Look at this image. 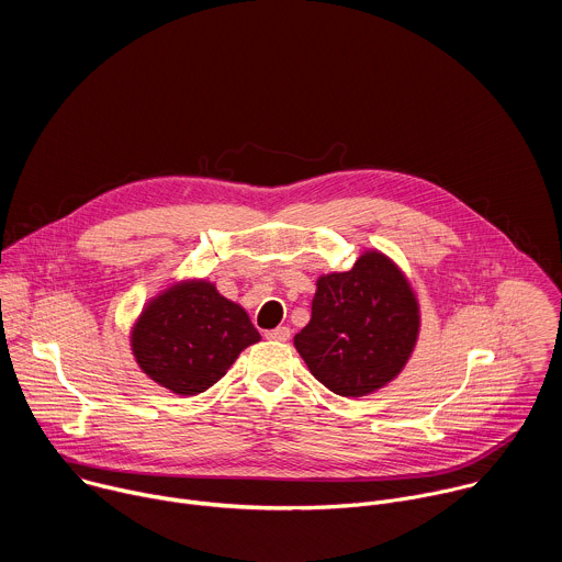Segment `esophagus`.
Here are the masks:
<instances>
[{
	"label": "esophagus",
	"instance_id": "obj_1",
	"mask_svg": "<svg viewBox=\"0 0 562 562\" xmlns=\"http://www.w3.org/2000/svg\"><path fill=\"white\" fill-rule=\"evenodd\" d=\"M267 338L276 340V342H286L291 338V329L289 327H276V329L267 331Z\"/></svg>",
	"mask_w": 562,
	"mask_h": 562
}]
</instances>
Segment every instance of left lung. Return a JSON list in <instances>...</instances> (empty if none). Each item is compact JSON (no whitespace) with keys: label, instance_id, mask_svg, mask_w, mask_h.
<instances>
[{"label":"left lung","instance_id":"1","mask_svg":"<svg viewBox=\"0 0 562 562\" xmlns=\"http://www.w3.org/2000/svg\"><path fill=\"white\" fill-rule=\"evenodd\" d=\"M420 325V302L407 273L386 254L367 249L351 271L315 280L311 319L293 345L329 391L362 397L403 373Z\"/></svg>","mask_w":562,"mask_h":562}]
</instances>
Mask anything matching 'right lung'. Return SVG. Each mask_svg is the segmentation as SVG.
I'll return each instance as SVG.
<instances>
[{
  "instance_id": "1",
  "label": "right lung",
  "mask_w": 562,
  "mask_h": 562,
  "mask_svg": "<svg viewBox=\"0 0 562 562\" xmlns=\"http://www.w3.org/2000/svg\"><path fill=\"white\" fill-rule=\"evenodd\" d=\"M131 353L153 382L189 397L213 386L247 347L262 340L249 313L206 278H184L144 302Z\"/></svg>"
}]
</instances>
